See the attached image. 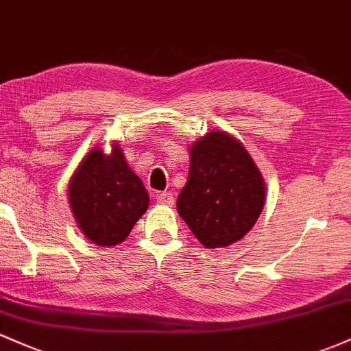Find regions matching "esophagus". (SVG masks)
I'll return each instance as SVG.
<instances>
[{
	"label": "esophagus",
	"instance_id": "obj_1",
	"mask_svg": "<svg viewBox=\"0 0 351 351\" xmlns=\"http://www.w3.org/2000/svg\"><path fill=\"white\" fill-rule=\"evenodd\" d=\"M155 201L158 204H167V206H171V204L175 203V196H173V193H170V191L156 193Z\"/></svg>",
	"mask_w": 351,
	"mask_h": 351
}]
</instances>
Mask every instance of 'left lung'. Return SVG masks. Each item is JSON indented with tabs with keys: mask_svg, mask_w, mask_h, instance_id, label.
Masks as SVG:
<instances>
[{
	"mask_svg": "<svg viewBox=\"0 0 351 351\" xmlns=\"http://www.w3.org/2000/svg\"><path fill=\"white\" fill-rule=\"evenodd\" d=\"M264 201L263 175L239 140L211 130L191 145L188 181L176 209L204 247H226L243 239Z\"/></svg>",
	"mask_w": 351,
	"mask_h": 351,
	"instance_id": "left-lung-1",
	"label": "left lung"
}]
</instances>
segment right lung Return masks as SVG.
Segmentation results:
<instances>
[{
	"instance_id": "right-lung-1",
	"label": "right lung",
	"mask_w": 351,
	"mask_h": 351,
	"mask_svg": "<svg viewBox=\"0 0 351 351\" xmlns=\"http://www.w3.org/2000/svg\"><path fill=\"white\" fill-rule=\"evenodd\" d=\"M148 203V191L117 143L108 155L99 147L88 152L69 183V204L79 229L102 247L125 241Z\"/></svg>"
}]
</instances>
